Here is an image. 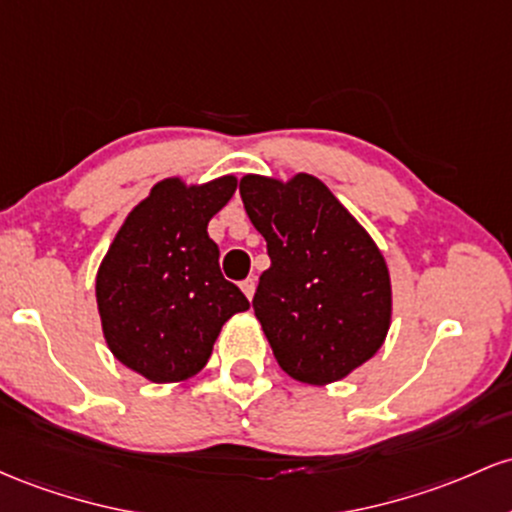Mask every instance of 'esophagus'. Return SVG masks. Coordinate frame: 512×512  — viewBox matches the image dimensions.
I'll list each match as a JSON object with an SVG mask.
<instances>
[{"label":"esophagus","instance_id":"1","mask_svg":"<svg viewBox=\"0 0 512 512\" xmlns=\"http://www.w3.org/2000/svg\"><path fill=\"white\" fill-rule=\"evenodd\" d=\"M241 292H244V295L246 297H249V300H251V297H254V292H256V280L254 278H246V280H241Z\"/></svg>","mask_w":512,"mask_h":512}]
</instances>
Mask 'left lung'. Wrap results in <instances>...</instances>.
<instances>
[{
  "mask_svg": "<svg viewBox=\"0 0 512 512\" xmlns=\"http://www.w3.org/2000/svg\"><path fill=\"white\" fill-rule=\"evenodd\" d=\"M239 193L271 256L251 304L275 360L300 382L341 380L380 350L389 331L384 256L314 176L287 183L244 176Z\"/></svg>",
  "mask_w": 512,
  "mask_h": 512,
  "instance_id": "1",
  "label": "left lung"
}]
</instances>
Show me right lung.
<instances>
[{"label":"right lung","mask_w":512,"mask_h":512,"mask_svg":"<svg viewBox=\"0 0 512 512\" xmlns=\"http://www.w3.org/2000/svg\"><path fill=\"white\" fill-rule=\"evenodd\" d=\"M237 191L234 176L203 186L159 181L130 212L96 275L103 336L123 365L181 382L208 363L215 338L249 300L220 271L208 222Z\"/></svg>","instance_id":"1"}]
</instances>
